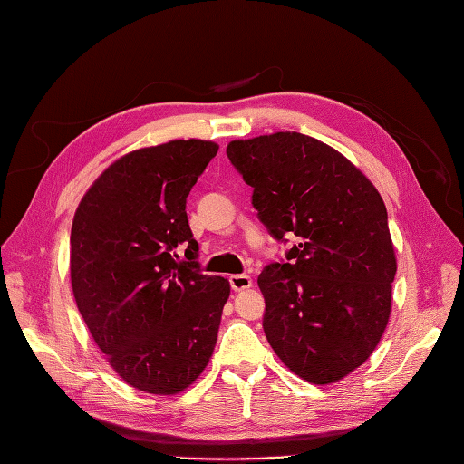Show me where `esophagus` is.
<instances>
[{
  "mask_svg": "<svg viewBox=\"0 0 464 464\" xmlns=\"http://www.w3.org/2000/svg\"><path fill=\"white\" fill-rule=\"evenodd\" d=\"M228 280H230L232 290H236V292L246 290V288L251 286V276L249 275H232Z\"/></svg>",
  "mask_w": 464,
  "mask_h": 464,
  "instance_id": "obj_1",
  "label": "esophagus"
}]
</instances>
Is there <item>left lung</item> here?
<instances>
[{"mask_svg": "<svg viewBox=\"0 0 464 464\" xmlns=\"http://www.w3.org/2000/svg\"><path fill=\"white\" fill-rule=\"evenodd\" d=\"M227 154L269 234L296 236L257 278L266 341L305 382H339L370 358L391 314L397 259L382 195L341 152L296 131L232 141Z\"/></svg>", "mask_w": 464, "mask_h": 464, "instance_id": "left-lung-1", "label": "left lung"}]
</instances>
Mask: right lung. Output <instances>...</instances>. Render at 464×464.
I'll use <instances>...</instances> for the list:
<instances>
[{
    "label": "right lung",
    "mask_w": 464,
    "mask_h": 464,
    "mask_svg": "<svg viewBox=\"0 0 464 464\" xmlns=\"http://www.w3.org/2000/svg\"><path fill=\"white\" fill-rule=\"evenodd\" d=\"M218 145L170 141L125 154L81 199L72 227V286L110 366L131 387L176 395L217 344L227 278L203 275L186 203ZM187 246L188 262L177 247Z\"/></svg>",
    "instance_id": "obj_1"
}]
</instances>
